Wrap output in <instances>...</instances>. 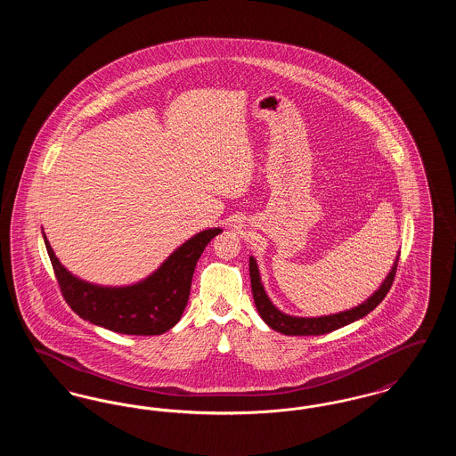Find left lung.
I'll list each match as a JSON object with an SVG mask.
<instances>
[{"mask_svg":"<svg viewBox=\"0 0 456 456\" xmlns=\"http://www.w3.org/2000/svg\"><path fill=\"white\" fill-rule=\"evenodd\" d=\"M398 260L391 266V272L381 287L369 297L366 303L359 304L357 307H352L344 313L338 314H330V316H322V318H297V316H289L279 311L273 304L270 303L268 296L265 294V289L261 285L260 272L258 265L255 258H249V277H251V290H253V299L256 304V309L260 313L263 322L275 331H281L283 335H323L328 331L338 330L342 326L350 325L361 318L369 314L378 304L381 303L395 281Z\"/></svg>","mask_w":456,"mask_h":456,"instance_id":"8db88e82","label":"left lung"}]
</instances>
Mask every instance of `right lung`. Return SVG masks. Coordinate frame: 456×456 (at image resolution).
<instances>
[{"instance_id":"obj_1","label":"right lung","mask_w":456,"mask_h":456,"mask_svg":"<svg viewBox=\"0 0 456 456\" xmlns=\"http://www.w3.org/2000/svg\"><path fill=\"white\" fill-rule=\"evenodd\" d=\"M208 229L177 248L143 282L130 287H99L78 281L56 258L44 236L54 275L68 305L84 320L125 335H160L171 330L188 304L196 261L220 234Z\"/></svg>"}]
</instances>
